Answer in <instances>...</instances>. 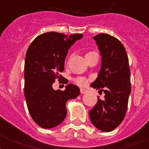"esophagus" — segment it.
<instances>
[{"label": "esophagus", "mask_w": 149, "mask_h": 149, "mask_svg": "<svg viewBox=\"0 0 149 149\" xmlns=\"http://www.w3.org/2000/svg\"><path fill=\"white\" fill-rule=\"evenodd\" d=\"M80 93H87V91H86V90H85V89H84V88H81V89H80Z\"/></svg>", "instance_id": "obj_1"}]
</instances>
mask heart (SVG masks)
<instances>
[{"label": "heart", "instance_id": "b5f03b06", "mask_svg": "<svg viewBox=\"0 0 149 149\" xmlns=\"http://www.w3.org/2000/svg\"><path fill=\"white\" fill-rule=\"evenodd\" d=\"M92 52H86V56L90 55V54L92 53ZM74 81L77 85H79V86H84V85L86 84V79H85L84 77H77V78H75Z\"/></svg>", "mask_w": 149, "mask_h": 149}]
</instances>
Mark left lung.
<instances>
[{"label": "left lung", "instance_id": "8db88e82", "mask_svg": "<svg viewBox=\"0 0 149 149\" xmlns=\"http://www.w3.org/2000/svg\"><path fill=\"white\" fill-rule=\"evenodd\" d=\"M102 56L101 69L91 84L105 93L89 111L92 124L100 131L109 132L119 126L126 114L131 93L128 57L124 45L118 38L107 34L93 37Z\"/></svg>", "mask_w": 149, "mask_h": 149}]
</instances>
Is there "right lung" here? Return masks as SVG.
<instances>
[{"label":"right lung","mask_w":149,"mask_h":149,"mask_svg":"<svg viewBox=\"0 0 149 149\" xmlns=\"http://www.w3.org/2000/svg\"><path fill=\"white\" fill-rule=\"evenodd\" d=\"M83 37L82 34L64 35L47 32L36 37L27 50L24 61V93L27 107L35 122L43 128L60 125L67 111L68 100L79 96V87L67 84L65 91H55L56 79H63L60 72L71 45ZM67 84V79L63 80Z\"/></svg>","instance_id":"right-lung-1"}]
</instances>
